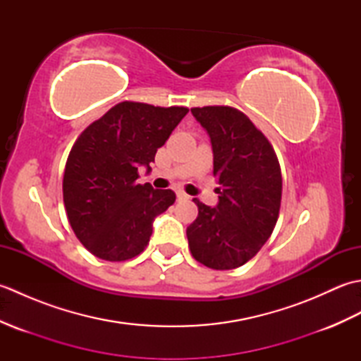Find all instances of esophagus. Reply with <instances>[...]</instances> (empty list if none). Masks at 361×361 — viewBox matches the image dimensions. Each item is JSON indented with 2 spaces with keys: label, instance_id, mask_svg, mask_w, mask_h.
<instances>
[{
  "label": "esophagus",
  "instance_id": "1",
  "mask_svg": "<svg viewBox=\"0 0 361 361\" xmlns=\"http://www.w3.org/2000/svg\"><path fill=\"white\" fill-rule=\"evenodd\" d=\"M176 197H178L180 200H186V198H189V195L186 192H183V190H178V192H176Z\"/></svg>",
  "mask_w": 361,
  "mask_h": 361
}]
</instances>
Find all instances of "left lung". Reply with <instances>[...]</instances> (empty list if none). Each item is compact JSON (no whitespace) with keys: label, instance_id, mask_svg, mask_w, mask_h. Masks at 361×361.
<instances>
[{"label":"left lung","instance_id":"8db88e82","mask_svg":"<svg viewBox=\"0 0 361 361\" xmlns=\"http://www.w3.org/2000/svg\"><path fill=\"white\" fill-rule=\"evenodd\" d=\"M208 132L219 178L216 208L194 198L198 216L186 229L190 255L212 270L247 264L279 217L282 175L276 152L247 114L228 105L194 106Z\"/></svg>","mask_w":361,"mask_h":361}]
</instances>
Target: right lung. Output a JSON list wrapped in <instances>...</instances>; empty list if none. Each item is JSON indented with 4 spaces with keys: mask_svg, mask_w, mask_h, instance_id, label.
<instances>
[{
    "mask_svg": "<svg viewBox=\"0 0 361 361\" xmlns=\"http://www.w3.org/2000/svg\"><path fill=\"white\" fill-rule=\"evenodd\" d=\"M186 106L124 101L75 140L63 175V203L75 237L91 255L110 262L144 251L152 224L175 202L171 189L137 183V167L155 161Z\"/></svg>",
    "mask_w": 361,
    "mask_h": 361,
    "instance_id": "1",
    "label": "right lung"
}]
</instances>
